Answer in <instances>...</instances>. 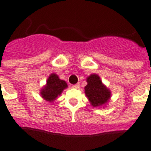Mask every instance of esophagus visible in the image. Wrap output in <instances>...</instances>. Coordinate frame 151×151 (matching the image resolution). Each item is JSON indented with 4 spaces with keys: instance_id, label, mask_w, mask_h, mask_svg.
Wrapping results in <instances>:
<instances>
[{
    "instance_id": "esophagus-1",
    "label": "esophagus",
    "mask_w": 151,
    "mask_h": 151,
    "mask_svg": "<svg viewBox=\"0 0 151 151\" xmlns=\"http://www.w3.org/2000/svg\"><path fill=\"white\" fill-rule=\"evenodd\" d=\"M79 87H80V83H77V84L73 85V88H74V89H78Z\"/></svg>"
}]
</instances>
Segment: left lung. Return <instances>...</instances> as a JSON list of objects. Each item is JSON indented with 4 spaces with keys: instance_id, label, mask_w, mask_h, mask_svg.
Wrapping results in <instances>:
<instances>
[{
    "instance_id": "obj_1",
    "label": "left lung",
    "mask_w": 151,
    "mask_h": 151,
    "mask_svg": "<svg viewBox=\"0 0 151 151\" xmlns=\"http://www.w3.org/2000/svg\"><path fill=\"white\" fill-rule=\"evenodd\" d=\"M86 82L87 84L84 87L85 94L92 106L104 108L111 98L109 89L96 74H92L86 77Z\"/></svg>"
}]
</instances>
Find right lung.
Wrapping results in <instances>:
<instances>
[{"instance_id":"right-lung-1","label":"right lung","mask_w":151,"mask_h":151,"mask_svg":"<svg viewBox=\"0 0 151 151\" xmlns=\"http://www.w3.org/2000/svg\"><path fill=\"white\" fill-rule=\"evenodd\" d=\"M66 88H68L66 81L61 80L57 74L52 73L48 77L45 85L40 90V95L45 101L52 103Z\"/></svg>"}]
</instances>
